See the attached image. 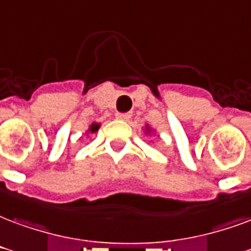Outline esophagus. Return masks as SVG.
<instances>
[{
    "label": "esophagus",
    "instance_id": "obj_1",
    "mask_svg": "<svg viewBox=\"0 0 251 251\" xmlns=\"http://www.w3.org/2000/svg\"><path fill=\"white\" fill-rule=\"evenodd\" d=\"M130 117H131L130 113H117L116 114L117 120H121V121L130 120Z\"/></svg>",
    "mask_w": 251,
    "mask_h": 251
}]
</instances>
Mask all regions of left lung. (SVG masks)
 I'll use <instances>...</instances> for the list:
<instances>
[{
	"label": "left lung",
	"mask_w": 251,
	"mask_h": 251,
	"mask_svg": "<svg viewBox=\"0 0 251 251\" xmlns=\"http://www.w3.org/2000/svg\"><path fill=\"white\" fill-rule=\"evenodd\" d=\"M145 134L146 135H150V134H154V130L150 127L149 125H145Z\"/></svg>",
	"instance_id": "1"
}]
</instances>
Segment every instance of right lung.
I'll return each instance as SVG.
<instances>
[{
    "label": "right lung",
    "mask_w": 251,
    "mask_h": 251,
    "mask_svg": "<svg viewBox=\"0 0 251 251\" xmlns=\"http://www.w3.org/2000/svg\"><path fill=\"white\" fill-rule=\"evenodd\" d=\"M100 126H101V124H97V122H93L92 125L89 126V129L86 133H96V131L100 129Z\"/></svg>",
    "instance_id": "right-lung-1"
}]
</instances>
